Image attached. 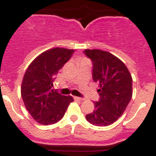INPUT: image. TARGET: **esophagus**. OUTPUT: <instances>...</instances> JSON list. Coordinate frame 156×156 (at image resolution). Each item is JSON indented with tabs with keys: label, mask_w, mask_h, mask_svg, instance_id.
<instances>
[{
	"label": "esophagus",
	"mask_w": 156,
	"mask_h": 156,
	"mask_svg": "<svg viewBox=\"0 0 156 156\" xmlns=\"http://www.w3.org/2000/svg\"><path fill=\"white\" fill-rule=\"evenodd\" d=\"M74 99H75L76 101H83L84 100L83 98H79V97H74Z\"/></svg>",
	"instance_id": "34e87169"
}]
</instances>
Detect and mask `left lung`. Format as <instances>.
<instances>
[{
  "instance_id": "obj_1",
  "label": "left lung",
  "mask_w": 156,
  "mask_h": 156,
  "mask_svg": "<svg viewBox=\"0 0 156 156\" xmlns=\"http://www.w3.org/2000/svg\"><path fill=\"white\" fill-rule=\"evenodd\" d=\"M93 62V80L98 83L100 99L93 112L86 115L91 124L105 126L113 123L126 110L133 94L132 76L127 67L112 54L99 49H86Z\"/></svg>"
}]
</instances>
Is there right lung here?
<instances>
[{
    "label": "right lung",
    "mask_w": 156,
    "mask_h": 156,
    "mask_svg": "<svg viewBox=\"0 0 156 156\" xmlns=\"http://www.w3.org/2000/svg\"><path fill=\"white\" fill-rule=\"evenodd\" d=\"M73 49L55 48L40 54L28 66L21 85V95L29 113L38 123H56L65 115L72 96L52 89L55 76L69 60Z\"/></svg>",
    "instance_id": "add662e5"
}]
</instances>
